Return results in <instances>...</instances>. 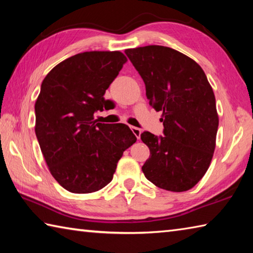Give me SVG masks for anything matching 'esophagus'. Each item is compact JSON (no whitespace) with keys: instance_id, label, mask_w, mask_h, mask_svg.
Here are the masks:
<instances>
[{"instance_id":"obj_1","label":"esophagus","mask_w":253,"mask_h":253,"mask_svg":"<svg viewBox=\"0 0 253 253\" xmlns=\"http://www.w3.org/2000/svg\"><path fill=\"white\" fill-rule=\"evenodd\" d=\"M130 129L132 131V134L136 136V138L139 139L140 138V134H142V130H140L139 128H137V127H130Z\"/></svg>"}]
</instances>
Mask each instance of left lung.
<instances>
[{"label":"left lung","mask_w":253,"mask_h":253,"mask_svg":"<svg viewBox=\"0 0 253 253\" xmlns=\"http://www.w3.org/2000/svg\"><path fill=\"white\" fill-rule=\"evenodd\" d=\"M125 53L146 85L149 105L162 111L164 135H140L151 155L143 173L170 192L191 190L211 164L219 115L202 68L179 51L163 45L127 49Z\"/></svg>","instance_id":"8db88e82"}]
</instances>
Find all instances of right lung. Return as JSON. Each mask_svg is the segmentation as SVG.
I'll return each instance as SVG.
<instances>
[{
    "instance_id": "1",
    "label": "right lung",
    "mask_w": 253,
    "mask_h": 253,
    "mask_svg": "<svg viewBox=\"0 0 253 253\" xmlns=\"http://www.w3.org/2000/svg\"><path fill=\"white\" fill-rule=\"evenodd\" d=\"M126 62L121 51H88L63 60L42 81L34 130L51 175L71 193L105 187L136 142L125 124L93 118L110 102L104 95Z\"/></svg>"
}]
</instances>
